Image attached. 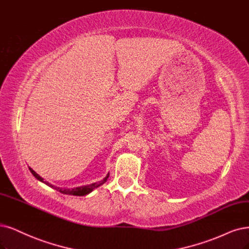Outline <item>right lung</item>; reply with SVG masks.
<instances>
[{
	"label": "right lung",
	"mask_w": 249,
	"mask_h": 249,
	"mask_svg": "<svg viewBox=\"0 0 249 249\" xmlns=\"http://www.w3.org/2000/svg\"><path fill=\"white\" fill-rule=\"evenodd\" d=\"M30 170L31 172L33 173V176L36 178L39 179L40 181L46 183V185H48L49 187L55 189L56 191L62 193V194H66V195H73V196H84V195H87L89 194V193H91L92 191H93L94 189L98 188L99 186L103 185V183H105L107 179V178L109 177V173H107V176L101 180L99 182H94V183H91V185H88V186H83V187H78V188H73V189H61V188H58V187H55L53 185H51V183H49L48 181H45L43 178H41L38 173H36L31 167H30Z\"/></svg>",
	"instance_id": "right-lung-1"
}]
</instances>
